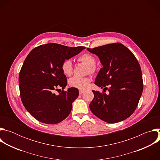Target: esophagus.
<instances>
[{
    "instance_id": "1",
    "label": "esophagus",
    "mask_w": 160,
    "mask_h": 160,
    "mask_svg": "<svg viewBox=\"0 0 160 160\" xmlns=\"http://www.w3.org/2000/svg\"><path fill=\"white\" fill-rule=\"evenodd\" d=\"M83 93H84V90H79V94L80 95H82Z\"/></svg>"
}]
</instances>
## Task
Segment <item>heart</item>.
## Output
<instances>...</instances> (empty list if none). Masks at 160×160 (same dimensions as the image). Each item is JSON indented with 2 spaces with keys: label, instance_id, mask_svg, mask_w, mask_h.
Masks as SVG:
<instances>
[{
  "label": "heart",
  "instance_id": "obj_1",
  "mask_svg": "<svg viewBox=\"0 0 160 160\" xmlns=\"http://www.w3.org/2000/svg\"><path fill=\"white\" fill-rule=\"evenodd\" d=\"M78 61L87 66V73L94 74L96 72V60L92 55L88 53H84L78 58ZM61 68L62 73L67 77L71 76L73 71L72 62L69 59H65L62 62ZM91 79L89 77L80 78L75 77L72 78L69 80V85L72 87L77 88L80 90H85L88 88Z\"/></svg>",
  "mask_w": 160,
  "mask_h": 160
}]
</instances>
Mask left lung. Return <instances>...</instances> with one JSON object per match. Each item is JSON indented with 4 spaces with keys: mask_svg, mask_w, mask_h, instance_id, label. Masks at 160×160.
Wrapping results in <instances>:
<instances>
[{
    "mask_svg": "<svg viewBox=\"0 0 160 160\" xmlns=\"http://www.w3.org/2000/svg\"><path fill=\"white\" fill-rule=\"evenodd\" d=\"M87 50L97 55L103 66L95 84L109 91L107 95L92 90L94 98L89 105L90 109L99 119L109 123L128 118L136 109L143 90L142 72L138 59L120 43Z\"/></svg>",
    "mask_w": 160,
    "mask_h": 160,
    "instance_id": "obj_1",
    "label": "left lung"
}]
</instances>
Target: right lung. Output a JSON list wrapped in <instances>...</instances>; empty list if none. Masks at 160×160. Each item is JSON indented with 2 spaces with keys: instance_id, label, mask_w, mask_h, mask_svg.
Wrapping results in <instances>:
<instances>
[{
  "instance_id": "1",
  "label": "right lung",
  "mask_w": 160,
  "mask_h": 160,
  "mask_svg": "<svg viewBox=\"0 0 160 160\" xmlns=\"http://www.w3.org/2000/svg\"><path fill=\"white\" fill-rule=\"evenodd\" d=\"M85 48L49 43L34 48L26 58L19 75L20 97L25 108L38 121L56 124L70 115L78 90L72 87L64 90L67 78L61 65ZM55 90H60L58 95L53 93Z\"/></svg>"
}]
</instances>
